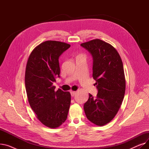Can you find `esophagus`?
<instances>
[{
  "label": "esophagus",
  "mask_w": 149,
  "mask_h": 149,
  "mask_svg": "<svg viewBox=\"0 0 149 149\" xmlns=\"http://www.w3.org/2000/svg\"><path fill=\"white\" fill-rule=\"evenodd\" d=\"M70 94H71V96H72V97H74V96L76 94V92H75V91H70Z\"/></svg>",
  "instance_id": "obj_1"
}]
</instances>
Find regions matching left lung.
I'll list each match as a JSON object with an SVG mask.
<instances>
[{
	"mask_svg": "<svg viewBox=\"0 0 149 149\" xmlns=\"http://www.w3.org/2000/svg\"><path fill=\"white\" fill-rule=\"evenodd\" d=\"M93 57L92 77L98 89L84 104L87 118L97 126L109 123L118 112L126 91V79L120 54L111 44L94 39L81 44Z\"/></svg>",
	"mask_w": 149,
	"mask_h": 149,
	"instance_id": "left-lung-1",
	"label": "left lung"
}]
</instances>
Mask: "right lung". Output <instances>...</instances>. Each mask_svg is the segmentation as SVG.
<instances>
[{
    "label": "right lung",
    "mask_w": 149,
    "mask_h": 149,
    "mask_svg": "<svg viewBox=\"0 0 149 149\" xmlns=\"http://www.w3.org/2000/svg\"><path fill=\"white\" fill-rule=\"evenodd\" d=\"M70 45L58 41L44 42L33 49L25 70V88L28 102L37 118L46 127L54 129L67 119L70 93L55 91L53 83L60 77L58 58Z\"/></svg>",
    "instance_id": "right-lung-1"
}]
</instances>
